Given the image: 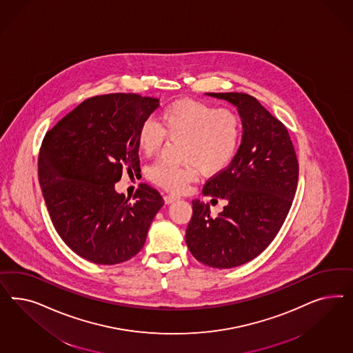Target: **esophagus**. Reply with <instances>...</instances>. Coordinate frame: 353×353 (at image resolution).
<instances>
[{"mask_svg":"<svg viewBox=\"0 0 353 353\" xmlns=\"http://www.w3.org/2000/svg\"><path fill=\"white\" fill-rule=\"evenodd\" d=\"M180 198L177 196V195H173V194H170V195H165L164 196V202H165V204H171L173 203V202H176V201H179Z\"/></svg>","mask_w":353,"mask_h":353,"instance_id":"1","label":"esophagus"}]
</instances>
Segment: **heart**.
<instances>
[{"label":"heart","mask_w":353,"mask_h":353,"mask_svg":"<svg viewBox=\"0 0 353 353\" xmlns=\"http://www.w3.org/2000/svg\"><path fill=\"white\" fill-rule=\"evenodd\" d=\"M159 124L148 119L137 133L139 151L151 157L161 149L164 134L172 139H185L182 146V165L158 161L149 168V179L158 186L181 192L198 174V168L214 176L233 161L242 139V121L230 108L181 99L161 111Z\"/></svg>","instance_id":"obj_1"}]
</instances>
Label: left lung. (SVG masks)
Returning <instances> with one entry per match:
<instances>
[{"label": "left lung", "mask_w": 353, "mask_h": 353, "mask_svg": "<svg viewBox=\"0 0 353 353\" xmlns=\"http://www.w3.org/2000/svg\"><path fill=\"white\" fill-rule=\"evenodd\" d=\"M205 94L236 107L243 132L233 161L203 188V195L224 199V211L212 217L208 203L194 199L185 238L198 261L226 269L255 259L274 239L294 201L299 164L288 129L256 98Z\"/></svg>", "instance_id": "left-lung-1"}]
</instances>
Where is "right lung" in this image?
<instances>
[{
  "mask_svg": "<svg viewBox=\"0 0 353 353\" xmlns=\"http://www.w3.org/2000/svg\"><path fill=\"white\" fill-rule=\"evenodd\" d=\"M159 99L134 93L89 98L46 134L39 181L57 233L79 256L114 265L136 256L164 204L142 183L134 203L115 190L123 168L141 172L137 133Z\"/></svg>",
  "mask_w": 353,
  "mask_h": 353,
  "instance_id": "right-lung-1",
  "label": "right lung"
}]
</instances>
